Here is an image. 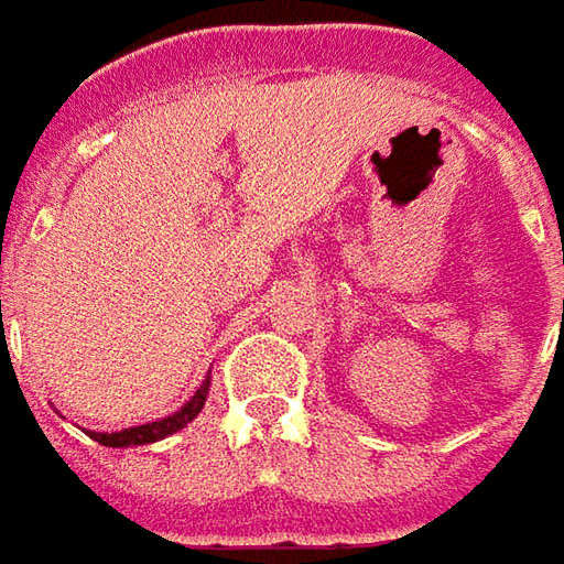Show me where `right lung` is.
<instances>
[{
  "instance_id": "obj_1",
  "label": "right lung",
  "mask_w": 564,
  "mask_h": 564,
  "mask_svg": "<svg viewBox=\"0 0 564 564\" xmlns=\"http://www.w3.org/2000/svg\"><path fill=\"white\" fill-rule=\"evenodd\" d=\"M206 395H209V377L200 382V389H197V392H194V395H191V399H187L175 414H165V417H160V421L138 423V426H124V430H116V433H97V430H87V436H90V440H97L99 445H109V448L160 443V440H165V436H172V433L185 430L187 423L194 421V417L204 411Z\"/></svg>"
}]
</instances>
